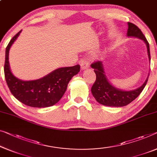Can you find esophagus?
I'll use <instances>...</instances> for the list:
<instances>
[{
	"instance_id": "1",
	"label": "esophagus",
	"mask_w": 157,
	"mask_h": 157,
	"mask_svg": "<svg viewBox=\"0 0 157 157\" xmlns=\"http://www.w3.org/2000/svg\"><path fill=\"white\" fill-rule=\"evenodd\" d=\"M79 64H80L81 68L82 70L88 68L90 67V63H89V62L86 60H85V58H82L80 60V62H79Z\"/></svg>"
}]
</instances>
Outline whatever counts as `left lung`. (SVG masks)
Here are the masks:
<instances>
[{
    "label": "left lung",
    "mask_w": 157,
    "mask_h": 157,
    "mask_svg": "<svg viewBox=\"0 0 157 157\" xmlns=\"http://www.w3.org/2000/svg\"><path fill=\"white\" fill-rule=\"evenodd\" d=\"M128 29L127 35L128 36L138 37L143 40L147 44V53H148L149 59L150 60V51H149V45L146 37L144 36L141 30L138 27L131 22H128ZM91 67L94 68L96 74L95 82L91 89L92 95L95 99L102 105L108 106L121 107L129 104L130 103L136 99L140 94V93L144 90L146 86L148 78L144 82V83L140 87L132 91H122L118 90L112 86L109 82L104 75V68L101 61L94 62L91 64Z\"/></svg>",
    "instance_id": "1"
}]
</instances>
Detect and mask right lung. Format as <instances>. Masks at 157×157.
<instances>
[{"mask_svg":"<svg viewBox=\"0 0 157 157\" xmlns=\"http://www.w3.org/2000/svg\"><path fill=\"white\" fill-rule=\"evenodd\" d=\"M21 31L12 38L6 47L4 73L7 85L12 94L27 106L36 108L53 106L63 96L70 80L80 71V65L60 67L36 80L22 81L16 78L10 72L8 54L10 46Z\"/></svg>","mask_w":157,"mask_h":157,"instance_id":"obj_1","label":"right lung"}]
</instances>
